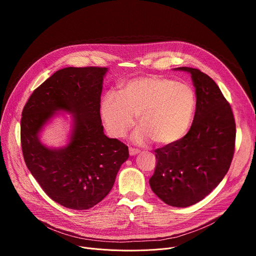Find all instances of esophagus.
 <instances>
[{"label": "esophagus", "mask_w": 256, "mask_h": 256, "mask_svg": "<svg viewBox=\"0 0 256 256\" xmlns=\"http://www.w3.org/2000/svg\"><path fill=\"white\" fill-rule=\"evenodd\" d=\"M140 152L139 150H136V148H132V147H130V156H136Z\"/></svg>", "instance_id": "esophagus-1"}]
</instances>
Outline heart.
I'll use <instances>...</instances> for the list:
<instances>
[{
	"mask_svg": "<svg viewBox=\"0 0 256 256\" xmlns=\"http://www.w3.org/2000/svg\"><path fill=\"white\" fill-rule=\"evenodd\" d=\"M196 108V93L188 83L158 74L132 78L121 84L119 93L106 92L100 104L102 124L115 138L124 137L135 124L141 126L132 140L160 145L180 141L189 130Z\"/></svg>",
	"mask_w": 256,
	"mask_h": 256,
	"instance_id": "obj_1",
	"label": "heart"
}]
</instances>
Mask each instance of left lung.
Returning <instances> with one entry per match:
<instances>
[{"label": "left lung", "instance_id": "1", "mask_svg": "<svg viewBox=\"0 0 256 256\" xmlns=\"http://www.w3.org/2000/svg\"><path fill=\"white\" fill-rule=\"evenodd\" d=\"M176 70L191 74L196 111L186 136L154 150L156 166L150 184L166 204L186 208L208 195L230 169L236 122L230 102L212 78L191 67Z\"/></svg>", "mask_w": 256, "mask_h": 256}]
</instances>
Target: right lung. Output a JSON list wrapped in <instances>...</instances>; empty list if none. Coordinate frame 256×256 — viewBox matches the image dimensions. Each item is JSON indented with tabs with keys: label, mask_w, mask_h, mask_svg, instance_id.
<instances>
[{
	"label": "right lung",
	"mask_w": 256,
	"mask_h": 256,
	"mask_svg": "<svg viewBox=\"0 0 256 256\" xmlns=\"http://www.w3.org/2000/svg\"><path fill=\"white\" fill-rule=\"evenodd\" d=\"M106 67H66L37 87L24 106L22 150L26 167L46 195L72 210L93 208L110 193L128 147L108 138L100 113ZM73 114L70 143L48 149L40 130L56 110Z\"/></svg>",
	"instance_id": "1"
}]
</instances>
